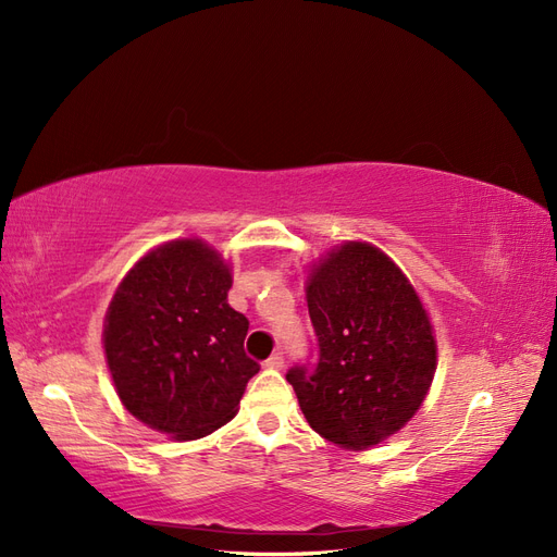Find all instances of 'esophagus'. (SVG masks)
<instances>
[{
    "instance_id": "esophagus-1",
    "label": "esophagus",
    "mask_w": 557,
    "mask_h": 557,
    "mask_svg": "<svg viewBox=\"0 0 557 557\" xmlns=\"http://www.w3.org/2000/svg\"><path fill=\"white\" fill-rule=\"evenodd\" d=\"M264 367H269V369H281V367H283V352H272V356H269V358L264 360Z\"/></svg>"
}]
</instances>
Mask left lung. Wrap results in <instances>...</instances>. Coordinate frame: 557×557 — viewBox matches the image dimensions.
I'll return each mask as SVG.
<instances>
[{
	"instance_id": "left-lung-1",
	"label": "left lung",
	"mask_w": 557,
	"mask_h": 557,
	"mask_svg": "<svg viewBox=\"0 0 557 557\" xmlns=\"http://www.w3.org/2000/svg\"><path fill=\"white\" fill-rule=\"evenodd\" d=\"M307 305L318 360L285 374L301 413L342 448L387 440L420 409L436 369L432 325L413 285L372 244L346 242L313 264Z\"/></svg>"
}]
</instances>
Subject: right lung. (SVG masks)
<instances>
[{"instance_id": "add662e5", "label": "right lung", "mask_w": 557, "mask_h": 557, "mask_svg": "<svg viewBox=\"0 0 557 557\" xmlns=\"http://www.w3.org/2000/svg\"><path fill=\"white\" fill-rule=\"evenodd\" d=\"M230 267L201 239L134 264L111 299L104 350L115 393L141 423L199 440L234 418L260 364L244 350L248 318L227 305Z\"/></svg>"}]
</instances>
